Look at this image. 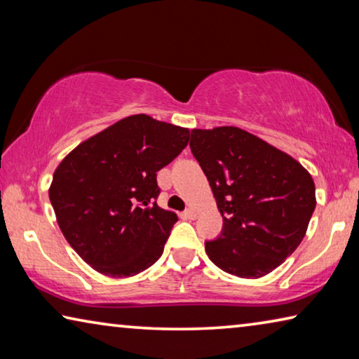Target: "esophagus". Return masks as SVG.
I'll list each match as a JSON object with an SVG mask.
<instances>
[{
	"label": "esophagus",
	"instance_id": "1",
	"mask_svg": "<svg viewBox=\"0 0 359 359\" xmlns=\"http://www.w3.org/2000/svg\"><path fill=\"white\" fill-rule=\"evenodd\" d=\"M184 217L187 218V220H194V218H196V212H194L193 209H187L184 212Z\"/></svg>",
	"mask_w": 359,
	"mask_h": 359
}]
</instances>
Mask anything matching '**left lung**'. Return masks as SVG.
Wrapping results in <instances>:
<instances>
[{"label": "left lung", "mask_w": 359, "mask_h": 359, "mask_svg": "<svg viewBox=\"0 0 359 359\" xmlns=\"http://www.w3.org/2000/svg\"><path fill=\"white\" fill-rule=\"evenodd\" d=\"M190 149L223 217L222 234L205 242L210 261L242 278L269 274L306 236L317 204L312 175L236 126L191 130Z\"/></svg>", "instance_id": "8db88e82"}]
</instances>
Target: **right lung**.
Masks as SVG:
<instances>
[{
    "mask_svg": "<svg viewBox=\"0 0 359 359\" xmlns=\"http://www.w3.org/2000/svg\"><path fill=\"white\" fill-rule=\"evenodd\" d=\"M190 131L145 114L117 121L60 163L48 190L58 226L79 257L111 277H131L161 257L177 222L156 204V172Z\"/></svg>",
    "mask_w": 359,
    "mask_h": 359,
    "instance_id": "1",
    "label": "right lung"
}]
</instances>
